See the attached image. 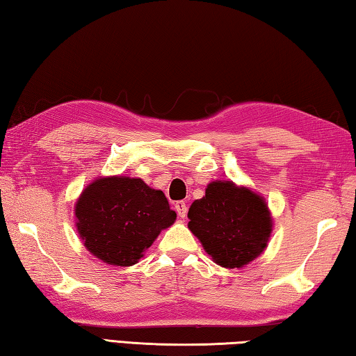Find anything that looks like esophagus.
<instances>
[{
  "mask_svg": "<svg viewBox=\"0 0 356 356\" xmlns=\"http://www.w3.org/2000/svg\"><path fill=\"white\" fill-rule=\"evenodd\" d=\"M174 209H176L177 215L184 219L186 216V211H188V205H186L185 200H177V202L174 204Z\"/></svg>",
  "mask_w": 356,
  "mask_h": 356,
  "instance_id": "obj_1",
  "label": "esophagus"
}]
</instances>
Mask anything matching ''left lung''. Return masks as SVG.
Instances as JSON below:
<instances>
[{
  "mask_svg": "<svg viewBox=\"0 0 356 356\" xmlns=\"http://www.w3.org/2000/svg\"><path fill=\"white\" fill-rule=\"evenodd\" d=\"M188 229L224 268H243L266 248L273 219L264 200L232 182H211L191 204Z\"/></svg>",
  "mask_w": 356,
  "mask_h": 356,
  "instance_id": "8db88e82",
  "label": "left lung"
}]
</instances>
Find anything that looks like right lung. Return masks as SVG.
<instances>
[{"mask_svg":"<svg viewBox=\"0 0 356 356\" xmlns=\"http://www.w3.org/2000/svg\"><path fill=\"white\" fill-rule=\"evenodd\" d=\"M77 232L95 257L132 266L163 229L176 221L163 191L141 179L104 177L88 185L76 204Z\"/></svg>","mask_w":356,"mask_h":356,"instance_id":"add662e5","label":"right lung"}]
</instances>
